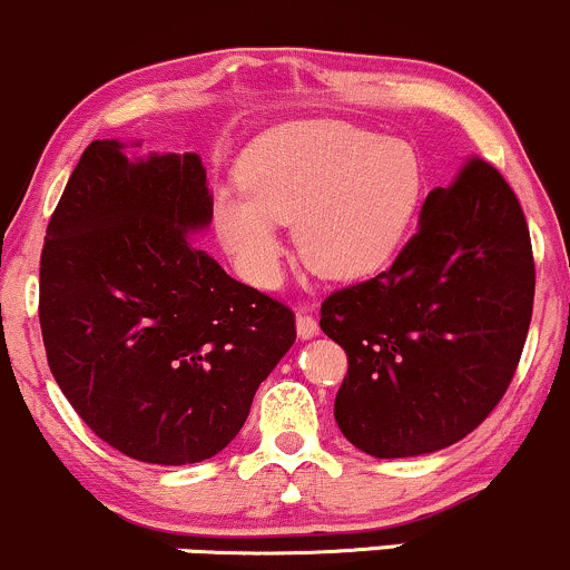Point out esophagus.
Here are the masks:
<instances>
[{
    "mask_svg": "<svg viewBox=\"0 0 570 570\" xmlns=\"http://www.w3.org/2000/svg\"><path fill=\"white\" fill-rule=\"evenodd\" d=\"M317 331H320L317 320L312 317V315H306V312H298V315H296V334H298V338L317 336Z\"/></svg>",
    "mask_w": 570,
    "mask_h": 570,
    "instance_id": "obj_1",
    "label": "esophagus"
}]
</instances>
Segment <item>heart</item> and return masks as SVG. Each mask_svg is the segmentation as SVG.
Returning a JSON list of instances; mask_svg holds the SVG:
<instances>
[{
  "label": "heart",
  "instance_id": "b5f03b06",
  "mask_svg": "<svg viewBox=\"0 0 570 570\" xmlns=\"http://www.w3.org/2000/svg\"><path fill=\"white\" fill-rule=\"evenodd\" d=\"M239 177L245 188L215 196L213 220L239 272L261 287L283 277L279 223H296L298 255L323 277L380 272L404 245L425 190L412 145L342 120L268 134L245 153Z\"/></svg>",
  "mask_w": 570,
  "mask_h": 570
}]
</instances>
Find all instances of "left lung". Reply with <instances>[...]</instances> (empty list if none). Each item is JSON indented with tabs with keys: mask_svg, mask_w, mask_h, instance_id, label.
I'll return each mask as SVG.
<instances>
[{
	"mask_svg": "<svg viewBox=\"0 0 570 570\" xmlns=\"http://www.w3.org/2000/svg\"><path fill=\"white\" fill-rule=\"evenodd\" d=\"M387 272L331 293L320 328L347 353L334 417L374 458L444 450L507 393L533 312L535 266L514 190L482 158L433 188Z\"/></svg>",
	"mask_w": 570,
	"mask_h": 570,
	"instance_id": "obj_1",
	"label": "left lung"
}]
</instances>
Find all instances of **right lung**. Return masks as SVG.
<instances>
[{"label":"right lung","mask_w":570,"mask_h":570,"mask_svg":"<svg viewBox=\"0 0 570 570\" xmlns=\"http://www.w3.org/2000/svg\"><path fill=\"white\" fill-rule=\"evenodd\" d=\"M126 147L94 139L48 223L45 353L101 441L142 463H202L242 431L296 320L199 247L213 223L199 153Z\"/></svg>","instance_id":"1"}]
</instances>
